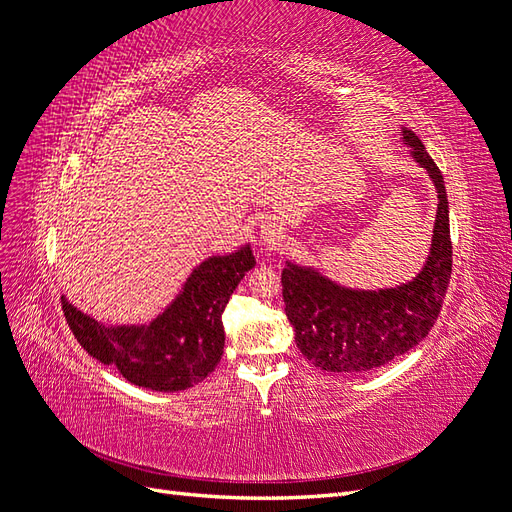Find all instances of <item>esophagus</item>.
Wrapping results in <instances>:
<instances>
[{"label": "esophagus", "instance_id": "34e87169", "mask_svg": "<svg viewBox=\"0 0 512 512\" xmlns=\"http://www.w3.org/2000/svg\"><path fill=\"white\" fill-rule=\"evenodd\" d=\"M260 239L265 241L267 245L280 243V239H284V228H282V222H280V220H275V218H267L265 222H262V228H260Z\"/></svg>", "mask_w": 512, "mask_h": 512}]
</instances>
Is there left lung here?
I'll use <instances>...</instances> for the list:
<instances>
[{
  "mask_svg": "<svg viewBox=\"0 0 512 512\" xmlns=\"http://www.w3.org/2000/svg\"><path fill=\"white\" fill-rule=\"evenodd\" d=\"M412 158L438 190V215L427 265L412 282L389 290L342 288L312 269L288 265L282 297L294 342L307 361L337 374H365L412 350L431 331L453 271L448 198L440 168L412 130L404 128Z\"/></svg>",
  "mask_w": 512,
  "mask_h": 512,
  "instance_id": "obj_1",
  "label": "left lung"
}]
</instances>
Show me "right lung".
<instances>
[{
    "instance_id": "1",
    "label": "right lung",
    "mask_w": 512,
    "mask_h": 512,
    "mask_svg": "<svg viewBox=\"0 0 512 512\" xmlns=\"http://www.w3.org/2000/svg\"><path fill=\"white\" fill-rule=\"evenodd\" d=\"M254 265L250 247L205 260L177 301L149 327H102L64 297L61 309L76 342L128 382L162 393L185 391L218 367L224 352V307Z\"/></svg>"
}]
</instances>
